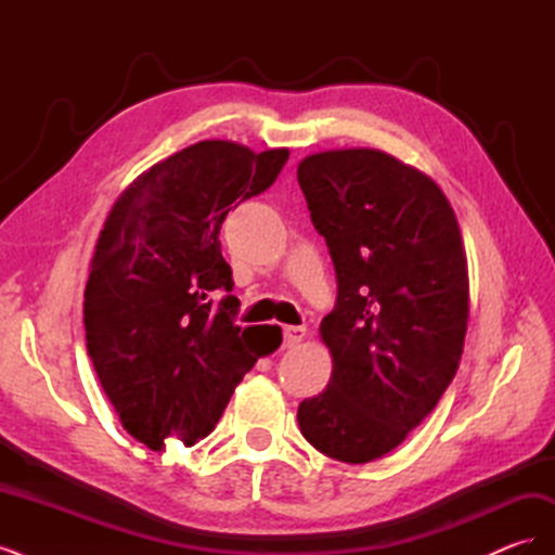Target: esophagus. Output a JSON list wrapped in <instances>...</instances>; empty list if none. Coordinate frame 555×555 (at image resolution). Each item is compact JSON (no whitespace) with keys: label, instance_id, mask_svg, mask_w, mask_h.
<instances>
[{"label":"esophagus","instance_id":"esophagus-1","mask_svg":"<svg viewBox=\"0 0 555 555\" xmlns=\"http://www.w3.org/2000/svg\"><path fill=\"white\" fill-rule=\"evenodd\" d=\"M306 326H284V347H294L306 338Z\"/></svg>","mask_w":555,"mask_h":555}]
</instances>
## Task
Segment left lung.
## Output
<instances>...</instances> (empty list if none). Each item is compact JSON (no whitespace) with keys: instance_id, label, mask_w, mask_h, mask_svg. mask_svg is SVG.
Here are the masks:
<instances>
[{"instance_id":"left-lung-1","label":"left lung","mask_w":555,"mask_h":555,"mask_svg":"<svg viewBox=\"0 0 555 555\" xmlns=\"http://www.w3.org/2000/svg\"><path fill=\"white\" fill-rule=\"evenodd\" d=\"M298 184L338 278L319 326L333 373L298 405V426L328 459L371 463L424 422L459 371L469 312L459 220L438 184L382 150L310 155Z\"/></svg>"}]
</instances>
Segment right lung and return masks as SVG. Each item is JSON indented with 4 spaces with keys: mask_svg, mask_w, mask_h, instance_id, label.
I'll use <instances>...</instances> for the list:
<instances>
[{
    "mask_svg": "<svg viewBox=\"0 0 555 555\" xmlns=\"http://www.w3.org/2000/svg\"><path fill=\"white\" fill-rule=\"evenodd\" d=\"M287 159V147L201 141L141 173L106 217L82 304L88 354L125 430L150 449L206 438L245 373L282 343L280 326L236 324V296L212 298L233 287L224 217Z\"/></svg>",
    "mask_w": 555,
    "mask_h": 555,
    "instance_id": "obj_1",
    "label": "right lung"
}]
</instances>
